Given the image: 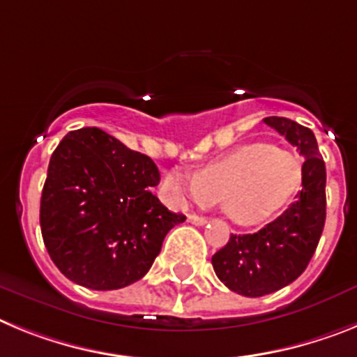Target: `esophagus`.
I'll return each instance as SVG.
<instances>
[{"instance_id": "34e87169", "label": "esophagus", "mask_w": 357, "mask_h": 357, "mask_svg": "<svg viewBox=\"0 0 357 357\" xmlns=\"http://www.w3.org/2000/svg\"><path fill=\"white\" fill-rule=\"evenodd\" d=\"M188 222H192V225H196V226H204L206 222H208V219L203 215H196V213H190L188 215Z\"/></svg>"}]
</instances>
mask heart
Instances as JSON below:
<instances>
[{"mask_svg": "<svg viewBox=\"0 0 357 357\" xmlns=\"http://www.w3.org/2000/svg\"><path fill=\"white\" fill-rule=\"evenodd\" d=\"M303 167L296 154L269 144H248L212 161L194 176L170 172L167 188L178 203L221 201L231 221L255 226L277 215L302 188Z\"/></svg>", "mask_w": 357, "mask_h": 357, "instance_id": "1", "label": "heart"}]
</instances>
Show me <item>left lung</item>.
Returning <instances> with one entry per match:
<instances>
[{
	"mask_svg": "<svg viewBox=\"0 0 357 357\" xmlns=\"http://www.w3.org/2000/svg\"><path fill=\"white\" fill-rule=\"evenodd\" d=\"M264 123L280 132L303 156L302 190L296 201L257 234L230 235L212 257L217 278L228 289L257 298L275 293L305 271L325 225V163L309 127L284 116Z\"/></svg>",
	"mask_w": 357,
	"mask_h": 357,
	"instance_id": "obj_1",
	"label": "left lung"
}]
</instances>
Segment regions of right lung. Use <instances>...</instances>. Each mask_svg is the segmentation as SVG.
<instances>
[{
	"mask_svg": "<svg viewBox=\"0 0 357 357\" xmlns=\"http://www.w3.org/2000/svg\"><path fill=\"white\" fill-rule=\"evenodd\" d=\"M158 183L151 158L98 127L68 132L50 158L39 213L59 271L97 291L140 280L165 235L187 219L151 192Z\"/></svg>",
	"mask_w": 357,
	"mask_h": 357,
	"instance_id": "obj_1",
	"label": "right lung"
}]
</instances>
